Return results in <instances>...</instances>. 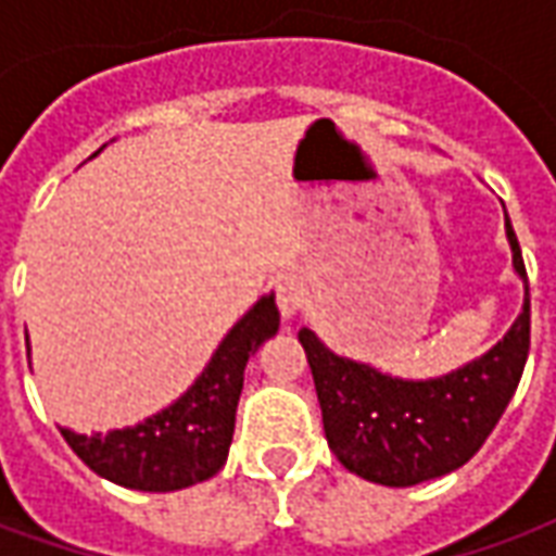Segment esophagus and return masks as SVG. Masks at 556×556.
<instances>
[{
	"label": "esophagus",
	"mask_w": 556,
	"mask_h": 556,
	"mask_svg": "<svg viewBox=\"0 0 556 556\" xmlns=\"http://www.w3.org/2000/svg\"><path fill=\"white\" fill-rule=\"evenodd\" d=\"M303 303H306V289H303V282L298 277H282L277 282V306L279 313L291 318V315L301 309Z\"/></svg>",
	"instance_id": "esophagus-1"
}]
</instances>
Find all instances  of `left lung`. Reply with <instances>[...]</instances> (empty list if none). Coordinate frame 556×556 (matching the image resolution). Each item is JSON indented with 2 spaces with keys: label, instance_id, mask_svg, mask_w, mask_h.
<instances>
[{
  "label": "left lung",
  "instance_id": "left-lung-1",
  "mask_svg": "<svg viewBox=\"0 0 556 556\" xmlns=\"http://www.w3.org/2000/svg\"><path fill=\"white\" fill-rule=\"evenodd\" d=\"M513 267L525 279V309L509 333L479 361L431 381H402L339 357L303 327L301 339L313 369L330 450L351 473L408 489L443 477L479 453L515 396L530 351V286L525 258L506 217Z\"/></svg>",
  "mask_w": 556,
  "mask_h": 556
}]
</instances>
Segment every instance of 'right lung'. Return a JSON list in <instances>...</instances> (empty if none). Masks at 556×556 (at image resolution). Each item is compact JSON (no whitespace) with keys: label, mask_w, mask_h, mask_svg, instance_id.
I'll return each instance as SVG.
<instances>
[{"label":"right lung","mask_w":556,"mask_h":556,"mask_svg":"<svg viewBox=\"0 0 556 556\" xmlns=\"http://www.w3.org/2000/svg\"><path fill=\"white\" fill-rule=\"evenodd\" d=\"M279 330V309L267 294L231 327L205 372L169 408L127 429L77 434L59 429L67 446L115 485L137 491H178L205 482L226 465L243 369L258 345Z\"/></svg>","instance_id":"add662e5"}]
</instances>
